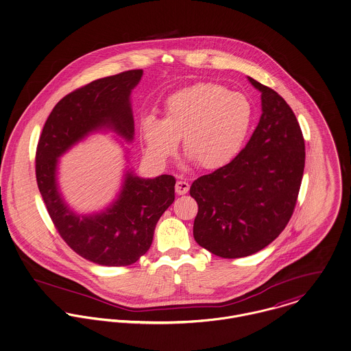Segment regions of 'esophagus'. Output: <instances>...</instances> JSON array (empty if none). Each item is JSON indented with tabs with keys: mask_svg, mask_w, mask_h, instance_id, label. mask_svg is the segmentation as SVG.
Masks as SVG:
<instances>
[{
	"mask_svg": "<svg viewBox=\"0 0 351 351\" xmlns=\"http://www.w3.org/2000/svg\"><path fill=\"white\" fill-rule=\"evenodd\" d=\"M189 184L187 182H184V180H178L176 182V186H175V191H176V193L178 195H186L187 192H189Z\"/></svg>",
	"mask_w": 351,
	"mask_h": 351,
	"instance_id": "obj_1",
	"label": "esophagus"
}]
</instances>
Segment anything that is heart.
Listing matches in <instances>:
<instances>
[{
	"instance_id": "heart-1",
	"label": "heart",
	"mask_w": 351,
	"mask_h": 351,
	"mask_svg": "<svg viewBox=\"0 0 351 351\" xmlns=\"http://www.w3.org/2000/svg\"><path fill=\"white\" fill-rule=\"evenodd\" d=\"M254 121L250 99L216 82H196L171 93L162 117L147 116L140 132L151 162L164 165L182 148L203 169H219L232 162L248 137Z\"/></svg>"
}]
</instances>
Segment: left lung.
Instances as JSON below:
<instances>
[{"label": "left lung", "mask_w": 351, "mask_h": 351, "mask_svg": "<svg viewBox=\"0 0 351 351\" xmlns=\"http://www.w3.org/2000/svg\"><path fill=\"white\" fill-rule=\"evenodd\" d=\"M261 92L262 116L239 155L196 179L199 210L193 238L220 258L252 255L287 226L304 169V140L293 109L274 89L247 77Z\"/></svg>", "instance_id": "obj_1"}]
</instances>
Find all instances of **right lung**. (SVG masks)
<instances>
[{
    "mask_svg": "<svg viewBox=\"0 0 351 351\" xmlns=\"http://www.w3.org/2000/svg\"><path fill=\"white\" fill-rule=\"evenodd\" d=\"M143 71L92 81L61 99L51 112L36 154V178L48 214L66 244L89 262L119 267L137 262L151 247L155 227L175 199V178H138L128 168L120 191L104 210L80 214L68 206L57 173L60 158L96 132H113L124 143L135 136L132 89ZM130 151L125 149L128 162Z\"/></svg>",
    "mask_w": 351,
    "mask_h": 351,
    "instance_id": "1",
    "label": "right lung"
}]
</instances>
